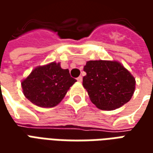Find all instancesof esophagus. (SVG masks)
<instances>
[{
    "mask_svg": "<svg viewBox=\"0 0 153 153\" xmlns=\"http://www.w3.org/2000/svg\"><path fill=\"white\" fill-rule=\"evenodd\" d=\"M77 80H78V82H79V83H81L82 81H83V77L82 76H79L77 78Z\"/></svg>",
    "mask_w": 153,
    "mask_h": 153,
    "instance_id": "34e87169",
    "label": "esophagus"
}]
</instances>
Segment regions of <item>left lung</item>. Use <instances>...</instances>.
I'll return each instance as SVG.
<instances>
[{
	"instance_id": "1",
	"label": "left lung",
	"mask_w": 153,
	"mask_h": 153,
	"mask_svg": "<svg viewBox=\"0 0 153 153\" xmlns=\"http://www.w3.org/2000/svg\"><path fill=\"white\" fill-rule=\"evenodd\" d=\"M83 85L91 102L101 110H115L131 99L135 79L121 64L111 60H89Z\"/></svg>"
}]
</instances>
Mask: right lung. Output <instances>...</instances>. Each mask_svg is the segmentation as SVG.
Listing matches in <instances>:
<instances>
[{
	"label": "right lung",
	"mask_w": 153,
	"mask_h": 153,
	"mask_svg": "<svg viewBox=\"0 0 153 153\" xmlns=\"http://www.w3.org/2000/svg\"><path fill=\"white\" fill-rule=\"evenodd\" d=\"M76 82L69 70L61 69L60 63L52 62L33 70L21 85L25 96L41 107L58 105L67 91Z\"/></svg>",
	"instance_id": "1"
}]
</instances>
